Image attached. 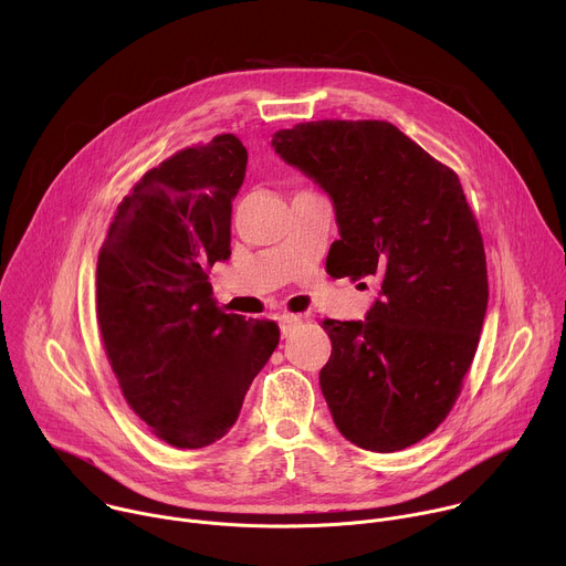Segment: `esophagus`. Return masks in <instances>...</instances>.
Returning a JSON list of instances; mask_svg holds the SVG:
<instances>
[{
  "mask_svg": "<svg viewBox=\"0 0 566 566\" xmlns=\"http://www.w3.org/2000/svg\"><path fill=\"white\" fill-rule=\"evenodd\" d=\"M277 322H280V332H282V338H286V336H291V332L295 329V325H300V315H293V313H282V315L277 317Z\"/></svg>",
  "mask_w": 566,
  "mask_h": 566,
  "instance_id": "1",
  "label": "esophagus"
}]
</instances>
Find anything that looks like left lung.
<instances>
[{
	"instance_id": "obj_1",
	"label": "left lung",
	"mask_w": 566,
	"mask_h": 566,
	"mask_svg": "<svg viewBox=\"0 0 566 566\" xmlns=\"http://www.w3.org/2000/svg\"><path fill=\"white\" fill-rule=\"evenodd\" d=\"M275 151L336 208L338 275L380 286L365 319H325L319 371L336 428L371 452L419 443L450 415L489 306L486 253L459 177L387 120H313Z\"/></svg>"
}]
</instances>
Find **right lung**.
I'll use <instances>...</instances> for the list:
<instances>
[{
    "mask_svg": "<svg viewBox=\"0 0 566 566\" xmlns=\"http://www.w3.org/2000/svg\"><path fill=\"white\" fill-rule=\"evenodd\" d=\"M247 164L234 134L172 154L118 203L98 253L105 354L127 406L175 448L221 439L280 343L275 322L221 311L208 282L230 258Z\"/></svg>",
    "mask_w": 566,
    "mask_h": 566,
    "instance_id": "right-lung-1",
    "label": "right lung"
}]
</instances>
